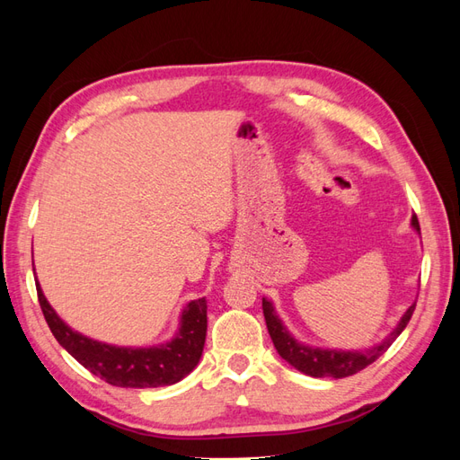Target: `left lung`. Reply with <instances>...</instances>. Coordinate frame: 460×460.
<instances>
[{
	"instance_id": "1",
	"label": "left lung",
	"mask_w": 460,
	"mask_h": 460,
	"mask_svg": "<svg viewBox=\"0 0 460 460\" xmlns=\"http://www.w3.org/2000/svg\"><path fill=\"white\" fill-rule=\"evenodd\" d=\"M412 226L414 230L420 232V225L416 215L412 217ZM414 307L416 303L411 305L409 311L402 314L397 328L389 333L382 343L374 345L365 351H336V349H318V347L303 345L296 338H291L289 332L282 324V320L274 313L272 303L262 297V313H264V320H267V328L276 351L280 353V357L288 360L291 367H296L303 374L314 376V378H347V376H353L363 368H367L368 365H372L376 358H380L389 349V345L399 338V333L407 328L409 320L414 313Z\"/></svg>"
}]
</instances>
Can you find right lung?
<instances>
[{"label": "right lung", "instance_id": "obj_1", "mask_svg": "<svg viewBox=\"0 0 460 460\" xmlns=\"http://www.w3.org/2000/svg\"><path fill=\"white\" fill-rule=\"evenodd\" d=\"M38 301L46 323L65 349L92 374L100 376L117 387H161L176 384L199 363L207 336V301L205 297L188 303L180 320L176 338L159 347L132 349L93 341L68 328L51 309L36 284Z\"/></svg>", "mask_w": 460, "mask_h": 460}]
</instances>
